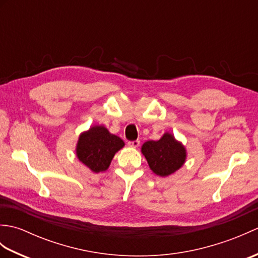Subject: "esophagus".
<instances>
[{"label": "esophagus", "mask_w": 258, "mask_h": 258, "mask_svg": "<svg viewBox=\"0 0 258 258\" xmlns=\"http://www.w3.org/2000/svg\"><path fill=\"white\" fill-rule=\"evenodd\" d=\"M140 143H141L140 140H135V141H128L127 144L132 147H138L140 145Z\"/></svg>", "instance_id": "esophagus-1"}]
</instances>
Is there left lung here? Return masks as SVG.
<instances>
[{
    "label": "left lung",
    "instance_id": "1",
    "mask_svg": "<svg viewBox=\"0 0 258 258\" xmlns=\"http://www.w3.org/2000/svg\"><path fill=\"white\" fill-rule=\"evenodd\" d=\"M151 169L160 176H167L183 165L186 157L184 146L171 134H164L158 141H147L142 146Z\"/></svg>",
    "mask_w": 258,
    "mask_h": 258
}]
</instances>
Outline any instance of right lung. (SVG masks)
<instances>
[{"instance_id": "obj_1", "label": "right lung", "mask_w": 258, "mask_h": 258, "mask_svg": "<svg viewBox=\"0 0 258 258\" xmlns=\"http://www.w3.org/2000/svg\"><path fill=\"white\" fill-rule=\"evenodd\" d=\"M124 146L118 136L113 135L103 126H93L79 139L76 154L79 160L93 172L106 171L115 153Z\"/></svg>"}]
</instances>
